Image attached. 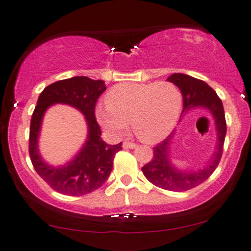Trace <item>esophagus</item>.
Segmentation results:
<instances>
[{"label": "esophagus", "mask_w": 251, "mask_h": 251, "mask_svg": "<svg viewBox=\"0 0 251 251\" xmlns=\"http://www.w3.org/2000/svg\"><path fill=\"white\" fill-rule=\"evenodd\" d=\"M135 147H136V145H135V143H133V142H127V141L123 142V148L124 149H133V148H135Z\"/></svg>", "instance_id": "34e87169"}]
</instances>
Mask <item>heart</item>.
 <instances>
[{
  "label": "heart",
  "mask_w": 251,
  "mask_h": 251,
  "mask_svg": "<svg viewBox=\"0 0 251 251\" xmlns=\"http://www.w3.org/2000/svg\"><path fill=\"white\" fill-rule=\"evenodd\" d=\"M106 106H99L96 119L106 131L122 134L131 123L134 134L143 142L153 143L166 138L178 123L181 93L173 83L126 82L110 89Z\"/></svg>",
  "instance_id": "b5f03b06"
}]
</instances>
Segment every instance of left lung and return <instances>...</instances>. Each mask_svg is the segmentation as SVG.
Segmentation results:
<instances>
[{
  "instance_id": "1",
  "label": "left lung",
  "mask_w": 251,
  "mask_h": 251,
  "mask_svg": "<svg viewBox=\"0 0 251 251\" xmlns=\"http://www.w3.org/2000/svg\"><path fill=\"white\" fill-rule=\"evenodd\" d=\"M168 80L175 83L181 92L183 101L182 113L196 108L206 110L215 120L217 131L216 150L202 169L196 171L181 170L172 164L170 153L176 132H172L164 141L153 147L152 159L142 168L143 175L155 186L172 192H185L201 185L218 166L226 136L225 112L222 100L206 82L183 73H175L170 75Z\"/></svg>"
}]
</instances>
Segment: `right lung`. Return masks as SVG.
Wrapping results in <instances>:
<instances>
[{"label":"right lung","mask_w":251,"mask_h":251,"mask_svg":"<svg viewBox=\"0 0 251 251\" xmlns=\"http://www.w3.org/2000/svg\"><path fill=\"white\" fill-rule=\"evenodd\" d=\"M105 89L103 80L73 76L51 83L39 96L29 128V157L38 175L56 192L69 196L86 195L99 189L111 173L113 157L122 149V142L111 146L101 138V128L95 118V104ZM53 104H66L79 109L85 116L89 129L82 149L61 167L48 165L38 152L43 117Z\"/></svg>","instance_id":"add662e5"}]
</instances>
